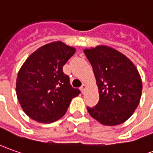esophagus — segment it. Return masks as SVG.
<instances>
[{"mask_svg": "<svg viewBox=\"0 0 153 153\" xmlns=\"http://www.w3.org/2000/svg\"><path fill=\"white\" fill-rule=\"evenodd\" d=\"M85 89H86V85H85V84H83V85H82L81 88H80V90H81L82 93L85 92Z\"/></svg>", "mask_w": 153, "mask_h": 153, "instance_id": "34e87169", "label": "esophagus"}]
</instances>
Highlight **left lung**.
<instances>
[{
  "label": "left lung",
  "instance_id": "left-lung-1",
  "mask_svg": "<svg viewBox=\"0 0 153 153\" xmlns=\"http://www.w3.org/2000/svg\"><path fill=\"white\" fill-rule=\"evenodd\" d=\"M93 68L99 91V102L87 107L93 119L114 126L125 122L138 107L142 82L134 63L119 51L107 45L85 49Z\"/></svg>",
  "mask_w": 153,
  "mask_h": 153
}]
</instances>
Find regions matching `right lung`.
<instances>
[{
    "instance_id": "add662e5",
    "label": "right lung",
    "mask_w": 153,
    "mask_h": 153,
    "mask_svg": "<svg viewBox=\"0 0 153 153\" xmlns=\"http://www.w3.org/2000/svg\"><path fill=\"white\" fill-rule=\"evenodd\" d=\"M76 49L55 41L34 51L19 69L16 93L29 118L40 123H52L67 112L72 99L80 93L71 86L62 67Z\"/></svg>"
}]
</instances>
